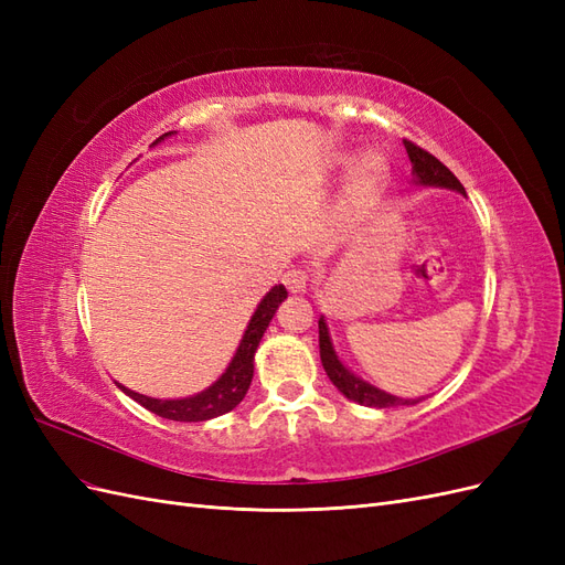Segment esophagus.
<instances>
[{
    "mask_svg": "<svg viewBox=\"0 0 565 565\" xmlns=\"http://www.w3.org/2000/svg\"><path fill=\"white\" fill-rule=\"evenodd\" d=\"M282 285H285L292 295H303L306 287H309V273L301 270V268L287 270L285 276H282Z\"/></svg>",
    "mask_w": 565,
    "mask_h": 565,
    "instance_id": "34e87169",
    "label": "esophagus"
}]
</instances>
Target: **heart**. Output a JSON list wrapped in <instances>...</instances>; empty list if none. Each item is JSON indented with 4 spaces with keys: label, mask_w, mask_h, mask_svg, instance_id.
I'll use <instances>...</instances> for the list:
<instances>
[{
    "label": "heart",
    "mask_w": 565,
    "mask_h": 565,
    "mask_svg": "<svg viewBox=\"0 0 565 565\" xmlns=\"http://www.w3.org/2000/svg\"><path fill=\"white\" fill-rule=\"evenodd\" d=\"M339 164H351L349 156H341ZM388 179V164L380 152H365L361 160L355 162L351 179L347 183L344 200H341V212L347 221H363L377 204L384 185Z\"/></svg>",
    "instance_id": "heart-1"
}]
</instances>
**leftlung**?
Returning <instances> with one entry per match:
<instances>
[{
	"label": "left lung",
	"instance_id": "left-lung-1",
	"mask_svg": "<svg viewBox=\"0 0 565 565\" xmlns=\"http://www.w3.org/2000/svg\"><path fill=\"white\" fill-rule=\"evenodd\" d=\"M403 143H405L409 162H413V183L429 185V188H448V191L467 195L465 185H461L450 169L440 160H436L431 152L422 150L413 141H403ZM318 341H320V361H322L324 372H328L330 382L341 393H344L349 401H353L358 405H367V407L415 405L422 401V398H398V396H393V393H386L377 386H372L370 382L353 374L344 363H341V358L334 351L330 328H328V320H324V316H320V320H318Z\"/></svg>",
	"mask_w": 565,
	"mask_h": 565
}]
</instances>
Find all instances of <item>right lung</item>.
<instances>
[{
  "label": "right lung",
  "mask_w": 565,
  "mask_h": 565,
  "mask_svg": "<svg viewBox=\"0 0 565 565\" xmlns=\"http://www.w3.org/2000/svg\"><path fill=\"white\" fill-rule=\"evenodd\" d=\"M172 134H177V131L162 134L158 141H152V146H158L160 141H164L167 136H172ZM285 299H287L285 285H276L268 289L266 297L259 301L256 311L252 313V318L247 322V330L241 339V344H237L228 367L221 372V377L212 386L195 393V396L162 401V398L143 396V393H136L119 382H115V384L122 388L129 398H134L146 409H150V413H156V415H160L164 419H172V422H207L218 415H226L245 398V393L254 377V353H256V349H259V341L268 328V322L273 320V316H276L278 306Z\"/></svg>",
  "instance_id": "obj_1"
}]
</instances>
